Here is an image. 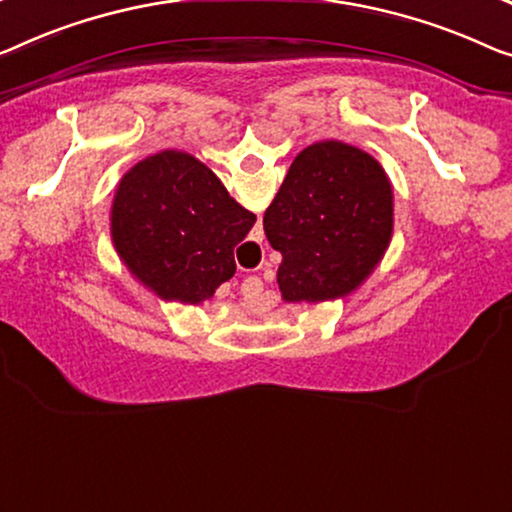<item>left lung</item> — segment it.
<instances>
[{
  "label": "left lung",
  "mask_w": 512,
  "mask_h": 512,
  "mask_svg": "<svg viewBox=\"0 0 512 512\" xmlns=\"http://www.w3.org/2000/svg\"><path fill=\"white\" fill-rule=\"evenodd\" d=\"M266 239L282 255L287 303L352 294L375 271L393 234V190L384 167L338 140L305 147L264 213Z\"/></svg>",
  "instance_id": "left-lung-1"
}]
</instances>
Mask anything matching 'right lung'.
Listing matches in <instances>:
<instances>
[{
	"instance_id": "right-lung-1",
	"label": "right lung",
	"mask_w": 512,
	"mask_h": 512,
	"mask_svg": "<svg viewBox=\"0 0 512 512\" xmlns=\"http://www.w3.org/2000/svg\"><path fill=\"white\" fill-rule=\"evenodd\" d=\"M255 220L207 165L165 149L119 181L112 241L133 276L160 299L197 305L234 276V248Z\"/></svg>"
}]
</instances>
